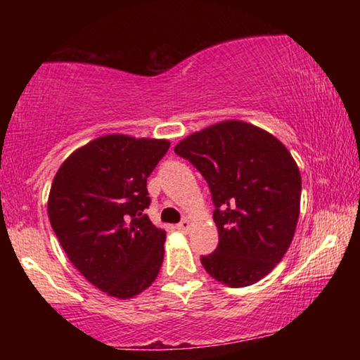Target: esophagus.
<instances>
[{
	"instance_id": "obj_1",
	"label": "esophagus",
	"mask_w": 360,
	"mask_h": 360,
	"mask_svg": "<svg viewBox=\"0 0 360 360\" xmlns=\"http://www.w3.org/2000/svg\"><path fill=\"white\" fill-rule=\"evenodd\" d=\"M176 229H178L179 231H187L188 229H191V222H188L187 219H184V221H181L178 225H176Z\"/></svg>"
}]
</instances>
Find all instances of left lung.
<instances>
[{
    "label": "left lung",
    "mask_w": 360,
    "mask_h": 360,
    "mask_svg": "<svg viewBox=\"0 0 360 360\" xmlns=\"http://www.w3.org/2000/svg\"><path fill=\"white\" fill-rule=\"evenodd\" d=\"M210 186L219 231L202 265L216 281L246 288L266 276L294 238L302 178L288 148L243 120H224L176 144Z\"/></svg>",
    "instance_id": "8db88e82"
}]
</instances>
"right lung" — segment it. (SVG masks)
I'll list each match as a JSON object with an SVG mask.
<instances>
[{
    "label": "right lung",
    "mask_w": 360,
    "mask_h": 360,
    "mask_svg": "<svg viewBox=\"0 0 360 360\" xmlns=\"http://www.w3.org/2000/svg\"><path fill=\"white\" fill-rule=\"evenodd\" d=\"M168 149V139L100 136L72 152L53 178L47 214L60 245L111 297L141 294L160 271L167 233L144 214L146 186Z\"/></svg>",
    "instance_id": "obj_1"
}]
</instances>
